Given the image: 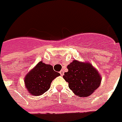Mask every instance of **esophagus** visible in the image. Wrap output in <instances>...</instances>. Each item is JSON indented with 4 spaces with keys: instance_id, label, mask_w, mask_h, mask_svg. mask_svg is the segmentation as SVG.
I'll return each mask as SVG.
<instances>
[{
    "instance_id": "34e87169",
    "label": "esophagus",
    "mask_w": 122,
    "mask_h": 122,
    "mask_svg": "<svg viewBox=\"0 0 122 122\" xmlns=\"http://www.w3.org/2000/svg\"><path fill=\"white\" fill-rule=\"evenodd\" d=\"M64 72L63 70H61V71H60V74L61 75V76H63V75H64Z\"/></svg>"
}]
</instances>
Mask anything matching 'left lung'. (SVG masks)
Here are the masks:
<instances>
[{
  "label": "left lung",
  "mask_w": 122,
  "mask_h": 122,
  "mask_svg": "<svg viewBox=\"0 0 122 122\" xmlns=\"http://www.w3.org/2000/svg\"><path fill=\"white\" fill-rule=\"evenodd\" d=\"M68 71L63 78L68 82L69 87L75 95L87 97L92 95L101 84L98 71L89 62L73 60L67 66Z\"/></svg>",
  "instance_id": "1"
}]
</instances>
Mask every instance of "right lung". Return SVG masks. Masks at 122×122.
Segmentation results:
<instances>
[{
  "label": "right lung",
  "mask_w": 122,
  "mask_h": 122,
  "mask_svg": "<svg viewBox=\"0 0 122 122\" xmlns=\"http://www.w3.org/2000/svg\"><path fill=\"white\" fill-rule=\"evenodd\" d=\"M60 75L52 66L40 61L25 76V87L32 96H40L50 88L52 81Z\"/></svg>",
  "instance_id": "add662e5"
}]
</instances>
